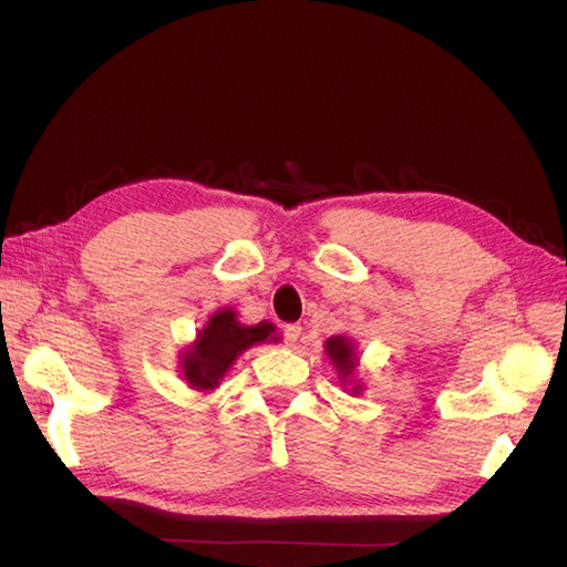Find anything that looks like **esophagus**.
<instances>
[{"mask_svg":"<svg viewBox=\"0 0 567 567\" xmlns=\"http://www.w3.org/2000/svg\"><path fill=\"white\" fill-rule=\"evenodd\" d=\"M300 333H302V326L300 323H288L286 329H284V336H286L288 346H296V342L300 340Z\"/></svg>","mask_w":567,"mask_h":567,"instance_id":"1","label":"esophagus"}]
</instances>
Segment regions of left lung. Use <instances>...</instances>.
I'll use <instances>...</instances> for the list:
<instances>
[{
    "mask_svg": "<svg viewBox=\"0 0 567 567\" xmlns=\"http://www.w3.org/2000/svg\"><path fill=\"white\" fill-rule=\"evenodd\" d=\"M323 352L331 359L340 385L348 388L350 394H362L364 385L362 381H357L359 354L354 340L350 336H331L329 340H323Z\"/></svg>",
    "mask_w": 567,
    "mask_h": 567,
    "instance_id": "left-lung-1",
    "label": "left lung"
}]
</instances>
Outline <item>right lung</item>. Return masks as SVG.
<instances>
[{
    "label": "right lung",
    "mask_w": 567,
    "mask_h": 567,
    "mask_svg": "<svg viewBox=\"0 0 567 567\" xmlns=\"http://www.w3.org/2000/svg\"><path fill=\"white\" fill-rule=\"evenodd\" d=\"M279 340L281 336H277V326L271 321L246 326L238 321L234 307H219L198 329L192 346L182 350L179 375L192 390L210 392L219 388V381L248 348Z\"/></svg>",
    "instance_id": "add662e5"
}]
</instances>
